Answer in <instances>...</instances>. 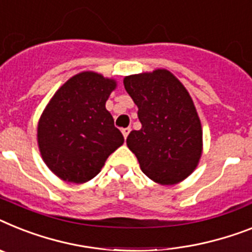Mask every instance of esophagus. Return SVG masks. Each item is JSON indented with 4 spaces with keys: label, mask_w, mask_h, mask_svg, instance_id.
<instances>
[{
    "label": "esophagus",
    "mask_w": 252,
    "mask_h": 252,
    "mask_svg": "<svg viewBox=\"0 0 252 252\" xmlns=\"http://www.w3.org/2000/svg\"><path fill=\"white\" fill-rule=\"evenodd\" d=\"M122 133H123V136H124V138L126 139L128 134H129V133H130V128H123Z\"/></svg>",
    "instance_id": "esophagus-1"
}]
</instances>
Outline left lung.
Here are the masks:
<instances>
[{
	"instance_id": "8db88e82",
	"label": "left lung",
	"mask_w": 252,
	"mask_h": 252,
	"mask_svg": "<svg viewBox=\"0 0 252 252\" xmlns=\"http://www.w3.org/2000/svg\"><path fill=\"white\" fill-rule=\"evenodd\" d=\"M123 83L142 124L126 138L141 170L162 186L185 181L202 155L201 122L186 87L166 69L128 75Z\"/></svg>"
}]
</instances>
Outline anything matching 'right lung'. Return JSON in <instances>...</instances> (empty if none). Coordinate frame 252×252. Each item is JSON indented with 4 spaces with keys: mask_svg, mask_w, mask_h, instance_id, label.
<instances>
[{
    "mask_svg": "<svg viewBox=\"0 0 252 252\" xmlns=\"http://www.w3.org/2000/svg\"><path fill=\"white\" fill-rule=\"evenodd\" d=\"M115 88L113 78L82 71L67 79L44 107L37 126L38 149L44 164L63 181H91L124 143L105 106Z\"/></svg>",
    "mask_w": 252,
    "mask_h": 252,
    "instance_id": "obj_1",
    "label": "right lung"
}]
</instances>
